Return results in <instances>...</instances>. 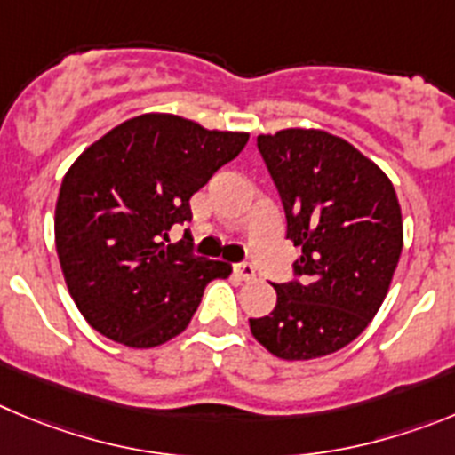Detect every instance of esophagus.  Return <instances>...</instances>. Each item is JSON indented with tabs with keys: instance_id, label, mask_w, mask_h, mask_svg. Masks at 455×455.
<instances>
[{
	"instance_id": "34e87169",
	"label": "esophagus",
	"mask_w": 455,
	"mask_h": 455,
	"mask_svg": "<svg viewBox=\"0 0 455 455\" xmlns=\"http://www.w3.org/2000/svg\"><path fill=\"white\" fill-rule=\"evenodd\" d=\"M233 272H235L237 276L243 278V281H253V278H256V269H253L249 263L235 265V267H233Z\"/></svg>"
}]
</instances>
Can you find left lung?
Listing matches in <instances>:
<instances>
[{
	"label": "left lung",
	"mask_w": 455,
	"mask_h": 455,
	"mask_svg": "<svg viewBox=\"0 0 455 455\" xmlns=\"http://www.w3.org/2000/svg\"><path fill=\"white\" fill-rule=\"evenodd\" d=\"M258 149L278 188L301 281L274 285L276 306L249 319L276 358L342 349L379 313L403 247V220L387 174L351 142L322 129L260 133Z\"/></svg>",
	"instance_id": "obj_1"
}]
</instances>
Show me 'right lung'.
I'll return each instance as SVG.
<instances>
[{
	"label": "right lung",
	"mask_w": 455,
	"mask_h": 455,
	"mask_svg": "<svg viewBox=\"0 0 455 455\" xmlns=\"http://www.w3.org/2000/svg\"><path fill=\"white\" fill-rule=\"evenodd\" d=\"M244 131L206 129L172 113L131 117L69 165L56 202V253L85 322L133 349L188 329L212 278L231 265L170 243L190 197L244 149Z\"/></svg>",
	"instance_id": "obj_1"
}]
</instances>
